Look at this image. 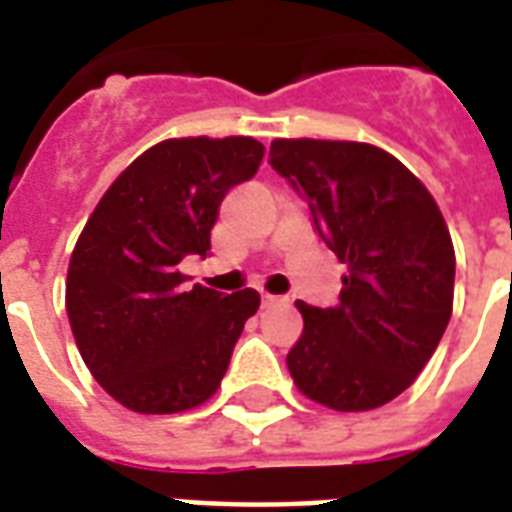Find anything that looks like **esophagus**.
<instances>
[{
	"label": "esophagus",
	"mask_w": 512,
	"mask_h": 512,
	"mask_svg": "<svg viewBox=\"0 0 512 512\" xmlns=\"http://www.w3.org/2000/svg\"><path fill=\"white\" fill-rule=\"evenodd\" d=\"M274 304H288V299L285 296H263V307H274Z\"/></svg>",
	"instance_id": "1"
}]
</instances>
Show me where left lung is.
I'll list each match as a JSON object with an SVG mask.
<instances>
[{
  "instance_id": "left-lung-1",
  "label": "left lung",
  "mask_w": 512,
  "mask_h": 512,
  "mask_svg": "<svg viewBox=\"0 0 512 512\" xmlns=\"http://www.w3.org/2000/svg\"><path fill=\"white\" fill-rule=\"evenodd\" d=\"M268 156L348 266L334 307L296 304L293 384L334 411L384 406L414 384L450 323L455 249L439 205L376 145L274 139Z\"/></svg>"
}]
</instances>
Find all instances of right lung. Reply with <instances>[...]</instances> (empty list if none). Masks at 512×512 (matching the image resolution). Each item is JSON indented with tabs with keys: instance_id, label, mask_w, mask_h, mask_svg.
<instances>
[{
	"instance_id": "obj_1",
	"label": "right lung",
	"mask_w": 512,
	"mask_h": 512,
	"mask_svg": "<svg viewBox=\"0 0 512 512\" xmlns=\"http://www.w3.org/2000/svg\"><path fill=\"white\" fill-rule=\"evenodd\" d=\"M252 136L164 139L106 189L68 266L65 310L84 365L120 406L178 414L219 389L252 288H183L178 263L208 255L224 194L257 172Z\"/></svg>"
}]
</instances>
